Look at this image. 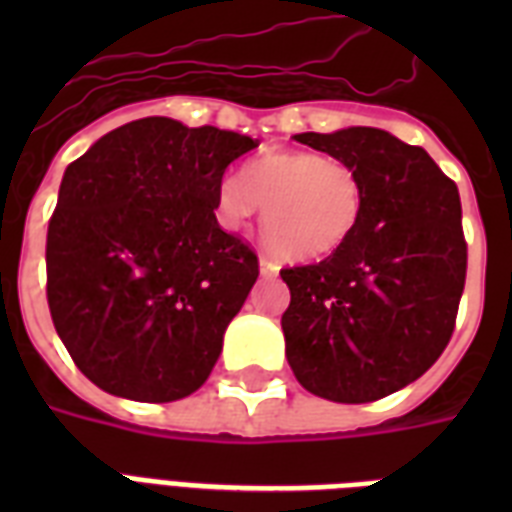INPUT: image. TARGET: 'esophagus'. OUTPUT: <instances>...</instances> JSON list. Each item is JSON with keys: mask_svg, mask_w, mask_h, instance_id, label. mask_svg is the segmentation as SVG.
<instances>
[{"mask_svg": "<svg viewBox=\"0 0 512 512\" xmlns=\"http://www.w3.org/2000/svg\"><path fill=\"white\" fill-rule=\"evenodd\" d=\"M260 273L263 276H276L279 273V263L271 260V257H260Z\"/></svg>", "mask_w": 512, "mask_h": 512, "instance_id": "obj_1", "label": "esophagus"}]
</instances>
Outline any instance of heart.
<instances>
[{"instance_id": "b5f03b06", "label": "heart", "mask_w": 512, "mask_h": 512, "mask_svg": "<svg viewBox=\"0 0 512 512\" xmlns=\"http://www.w3.org/2000/svg\"><path fill=\"white\" fill-rule=\"evenodd\" d=\"M364 204L361 180L348 164L313 151H271L257 156L241 180L217 188V217L239 228L263 207L265 244L287 260L308 263L332 255L348 241Z\"/></svg>"}]
</instances>
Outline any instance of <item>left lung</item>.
<instances>
[{"label":"left lung","mask_w":512,"mask_h":512,"mask_svg":"<svg viewBox=\"0 0 512 512\" xmlns=\"http://www.w3.org/2000/svg\"><path fill=\"white\" fill-rule=\"evenodd\" d=\"M295 138L348 164L364 204L337 252L281 271L287 361L313 396L377 401L428 372L454 332L468 268L460 193L422 148L385 130Z\"/></svg>","instance_id":"1"}]
</instances>
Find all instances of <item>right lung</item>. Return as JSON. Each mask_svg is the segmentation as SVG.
<instances>
[{
	"label": "right lung",
	"instance_id": "right-lung-1",
	"mask_svg": "<svg viewBox=\"0 0 512 512\" xmlns=\"http://www.w3.org/2000/svg\"><path fill=\"white\" fill-rule=\"evenodd\" d=\"M257 146L148 116L66 167L47 228V303L100 390L167 404L207 382L260 273L255 252L217 225V188Z\"/></svg>",
	"mask_w": 512,
	"mask_h": 512
}]
</instances>
